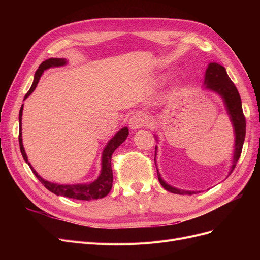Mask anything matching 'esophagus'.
I'll use <instances>...</instances> for the list:
<instances>
[{
	"label": "esophagus",
	"mask_w": 260,
	"mask_h": 260,
	"mask_svg": "<svg viewBox=\"0 0 260 260\" xmlns=\"http://www.w3.org/2000/svg\"><path fill=\"white\" fill-rule=\"evenodd\" d=\"M146 116L144 114H141V113H136L134 114L131 118H129V121H128V124H129V127L131 129H139L141 128L144 123L146 122Z\"/></svg>",
	"instance_id": "obj_1"
}]
</instances>
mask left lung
Returning <instances> with one entry per match:
<instances>
[{
	"label": "left lung",
	"mask_w": 260,
	"mask_h": 260,
	"mask_svg": "<svg viewBox=\"0 0 260 260\" xmlns=\"http://www.w3.org/2000/svg\"><path fill=\"white\" fill-rule=\"evenodd\" d=\"M203 88L214 91L220 95L223 101V104L225 106V111L232 122V126H233V129H234V136H235L234 154H233V159H232V166L228 175L229 177L235 169L236 163L239 160L244 138H245V118L242 112L240 95L236 86L228 76L225 68L216 62L210 63L207 68L206 75H204ZM154 136L156 137V140L158 141L157 136L156 135ZM156 155H157V145H156V152H155V163H156ZM157 175H158L160 184L171 193L178 194V195H193V194L200 193V190H185V189H180L170 185L169 183H167L165 180H163L158 169H157Z\"/></svg>",
	"instance_id": "1"
}]
</instances>
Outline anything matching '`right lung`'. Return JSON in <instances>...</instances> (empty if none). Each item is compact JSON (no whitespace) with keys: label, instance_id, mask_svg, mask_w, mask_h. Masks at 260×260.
Segmentation results:
<instances>
[{"label":"right lung","instance_id":"right-lung-1","mask_svg":"<svg viewBox=\"0 0 260 260\" xmlns=\"http://www.w3.org/2000/svg\"><path fill=\"white\" fill-rule=\"evenodd\" d=\"M67 64V60L63 58H50L45 60L44 62L41 63L39 68L37 70L34 78L32 85L30 89L28 90L25 94V99L32 93V91L36 89L41 76L43 75L44 71L48 70L50 67H59V66H64ZM23 106L22 104L21 109H20V114H19V124H20V131H19V143H20V149H21V154L26 161V163H28V166L32 173L36 175L39 181L42 183L48 190H50L51 193L56 194L58 196H63L67 198H73L77 200H92V199H101L105 197L109 192H111L112 186H113V171H112V166H111V159L113 153L116 151V148L119 147L123 142L125 141L128 136V128L127 127H122L120 131L116 133L114 137L109 140L104 147L103 152H102V157H101V172L100 175L98 176V178L87 183H77V184H60V183H54L47 181L43 179L41 177L36 170L32 168V166L28 162V158H27V155L25 153V149L23 146V141H22V114H23Z\"/></svg>","mask_w":260,"mask_h":260}]
</instances>
